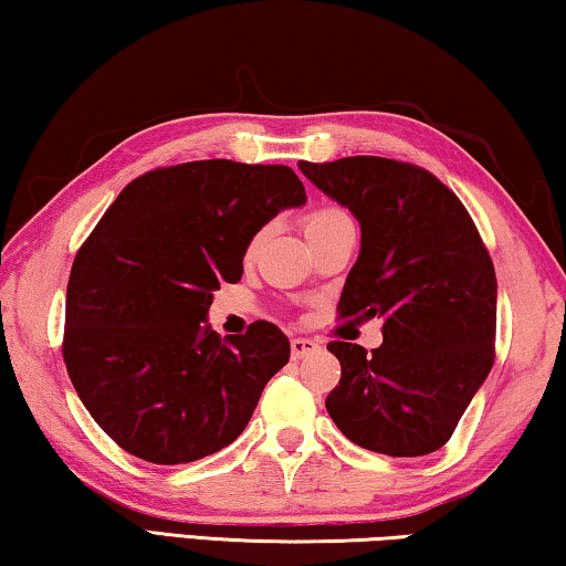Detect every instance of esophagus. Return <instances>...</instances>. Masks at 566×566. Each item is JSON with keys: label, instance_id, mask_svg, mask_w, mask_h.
Returning a JSON list of instances; mask_svg holds the SVG:
<instances>
[{"label": "esophagus", "instance_id": "1", "mask_svg": "<svg viewBox=\"0 0 566 566\" xmlns=\"http://www.w3.org/2000/svg\"><path fill=\"white\" fill-rule=\"evenodd\" d=\"M318 349H321V346L313 342V338H303V336L291 338V352H293L295 359H303V356L316 354Z\"/></svg>", "mask_w": 566, "mask_h": 566}]
</instances>
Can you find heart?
I'll return each mask as SVG.
<instances>
[{"label": "heart", "instance_id": "heart-1", "mask_svg": "<svg viewBox=\"0 0 566 566\" xmlns=\"http://www.w3.org/2000/svg\"><path fill=\"white\" fill-rule=\"evenodd\" d=\"M344 212L342 210H316V212H311L308 217H306V234H311V232H316V230H321V228H326V224H332V222H338V220H344ZM253 248H255V242H253Z\"/></svg>", "mask_w": 566, "mask_h": 566}]
</instances>
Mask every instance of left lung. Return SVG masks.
Returning a JSON list of instances; mask_svg holds the SVG:
<instances>
[{
  "label": "left lung",
  "instance_id": "1",
  "mask_svg": "<svg viewBox=\"0 0 566 566\" xmlns=\"http://www.w3.org/2000/svg\"><path fill=\"white\" fill-rule=\"evenodd\" d=\"M298 169L361 228L338 311L385 321L371 354L328 344L342 379L326 410L359 448L434 453L493 367L499 283L489 250L460 199L412 164L346 156Z\"/></svg>",
  "mask_w": 566,
  "mask_h": 566
}]
</instances>
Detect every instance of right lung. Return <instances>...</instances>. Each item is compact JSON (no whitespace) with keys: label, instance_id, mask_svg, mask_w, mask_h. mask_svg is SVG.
I'll list each match as a JSON object with an SVG mask.
<instances>
[{"label":"right lung","instance_id":"right-lung-1","mask_svg":"<svg viewBox=\"0 0 566 566\" xmlns=\"http://www.w3.org/2000/svg\"><path fill=\"white\" fill-rule=\"evenodd\" d=\"M306 189L289 167L207 159L134 179L77 250L65 298V367L77 397L126 453L192 463L245 430L289 364L281 328L220 338V283L242 277L255 234Z\"/></svg>","mask_w":566,"mask_h":566}]
</instances>
